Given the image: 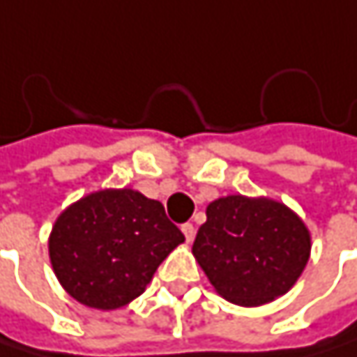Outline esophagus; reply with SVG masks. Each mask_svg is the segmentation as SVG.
Instances as JSON below:
<instances>
[{"label":"esophagus","mask_w":357,"mask_h":357,"mask_svg":"<svg viewBox=\"0 0 357 357\" xmlns=\"http://www.w3.org/2000/svg\"><path fill=\"white\" fill-rule=\"evenodd\" d=\"M181 231H183V236H185V242L190 244L192 240H194V236H196V229H194V225L192 223H183L181 225Z\"/></svg>","instance_id":"esophagus-1"}]
</instances>
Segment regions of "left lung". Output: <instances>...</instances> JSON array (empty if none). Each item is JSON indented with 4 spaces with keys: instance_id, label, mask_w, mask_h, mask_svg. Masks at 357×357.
Instances as JSON below:
<instances>
[{
    "instance_id": "left-lung-1",
    "label": "left lung",
    "mask_w": 357,
    "mask_h": 357,
    "mask_svg": "<svg viewBox=\"0 0 357 357\" xmlns=\"http://www.w3.org/2000/svg\"><path fill=\"white\" fill-rule=\"evenodd\" d=\"M310 231L283 202L225 196L206 206L192 254L219 296L260 306L287 294L310 258Z\"/></svg>"
}]
</instances>
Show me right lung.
Listing matches in <instances>:
<instances>
[{"label": "right lung", "mask_w": 357, "mask_h": 357, "mask_svg": "<svg viewBox=\"0 0 357 357\" xmlns=\"http://www.w3.org/2000/svg\"><path fill=\"white\" fill-rule=\"evenodd\" d=\"M183 242L159 200L121 188L70 204L49 236V258L61 287L80 304L115 310L138 298L157 266Z\"/></svg>", "instance_id": "1"}]
</instances>
